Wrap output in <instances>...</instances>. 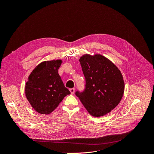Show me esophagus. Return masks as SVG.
Wrapping results in <instances>:
<instances>
[{
	"instance_id": "1",
	"label": "esophagus",
	"mask_w": 154,
	"mask_h": 154,
	"mask_svg": "<svg viewBox=\"0 0 154 154\" xmlns=\"http://www.w3.org/2000/svg\"><path fill=\"white\" fill-rule=\"evenodd\" d=\"M69 90L72 94H73L74 93H75V88H70Z\"/></svg>"
}]
</instances>
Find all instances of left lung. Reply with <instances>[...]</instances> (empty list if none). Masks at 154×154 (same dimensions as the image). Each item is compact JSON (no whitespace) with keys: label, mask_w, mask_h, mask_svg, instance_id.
Here are the masks:
<instances>
[{"label":"left lung","mask_w":154,"mask_h":154,"mask_svg":"<svg viewBox=\"0 0 154 154\" xmlns=\"http://www.w3.org/2000/svg\"><path fill=\"white\" fill-rule=\"evenodd\" d=\"M79 61L86 78V89L76 92L89 114L105 116L120 103L124 92V81L120 70L100 54L82 55Z\"/></svg>","instance_id":"8db88e82"}]
</instances>
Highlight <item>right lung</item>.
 I'll return each instance as SVG.
<instances>
[{
	"instance_id": "add662e5",
	"label": "right lung",
	"mask_w": 154,
	"mask_h": 154,
	"mask_svg": "<svg viewBox=\"0 0 154 154\" xmlns=\"http://www.w3.org/2000/svg\"><path fill=\"white\" fill-rule=\"evenodd\" d=\"M61 63V60L42 61L28 76L25 87L26 98L33 109L41 114H50L70 94L58 74Z\"/></svg>"
}]
</instances>
